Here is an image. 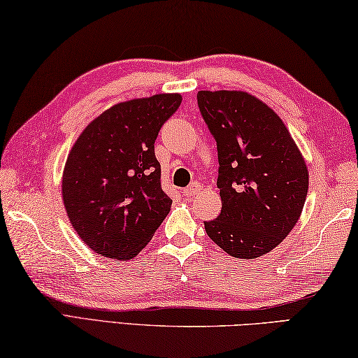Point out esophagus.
Masks as SVG:
<instances>
[{
	"label": "esophagus",
	"instance_id": "obj_1",
	"mask_svg": "<svg viewBox=\"0 0 358 358\" xmlns=\"http://www.w3.org/2000/svg\"><path fill=\"white\" fill-rule=\"evenodd\" d=\"M201 189V186H200V183H197V181H194V183H191L189 186L186 187L185 189V196L186 197H192V196H196V194H199V191Z\"/></svg>",
	"mask_w": 358,
	"mask_h": 358
}]
</instances>
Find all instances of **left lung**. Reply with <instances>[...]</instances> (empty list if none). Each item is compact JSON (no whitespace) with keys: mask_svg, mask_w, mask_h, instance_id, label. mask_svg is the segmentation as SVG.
<instances>
[{"mask_svg":"<svg viewBox=\"0 0 358 358\" xmlns=\"http://www.w3.org/2000/svg\"><path fill=\"white\" fill-rule=\"evenodd\" d=\"M197 105L217 145L219 216L206 235L235 258H257L280 244L301 217L308 171L285 123L239 90H200Z\"/></svg>","mask_w":358,"mask_h":358,"instance_id":"obj_1","label":"left lung"}]
</instances>
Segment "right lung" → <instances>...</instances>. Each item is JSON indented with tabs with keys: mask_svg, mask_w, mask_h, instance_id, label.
I'll return each instance as SVG.
<instances>
[{
	"mask_svg": "<svg viewBox=\"0 0 358 358\" xmlns=\"http://www.w3.org/2000/svg\"><path fill=\"white\" fill-rule=\"evenodd\" d=\"M180 94L123 101L86 127L69 153L62 197L78 235L94 252L131 259L171 211L155 141Z\"/></svg>",
	"mask_w": 358,
	"mask_h": 358,
	"instance_id": "right-lung-1",
	"label": "right lung"
}]
</instances>
